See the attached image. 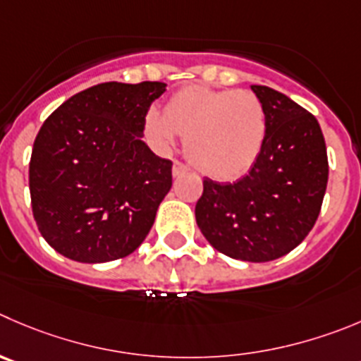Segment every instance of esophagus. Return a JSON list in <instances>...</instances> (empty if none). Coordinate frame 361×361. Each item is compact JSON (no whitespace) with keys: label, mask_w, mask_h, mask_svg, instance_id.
I'll use <instances>...</instances> for the list:
<instances>
[{"label":"esophagus","mask_w":361,"mask_h":361,"mask_svg":"<svg viewBox=\"0 0 361 361\" xmlns=\"http://www.w3.org/2000/svg\"><path fill=\"white\" fill-rule=\"evenodd\" d=\"M188 171V168L184 166L183 163H178V161H175L173 166H171V173H173V177H180V175H184Z\"/></svg>","instance_id":"obj_1"}]
</instances>
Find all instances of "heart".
<instances>
[{"label": "heart", "instance_id": "obj_1", "mask_svg": "<svg viewBox=\"0 0 361 361\" xmlns=\"http://www.w3.org/2000/svg\"><path fill=\"white\" fill-rule=\"evenodd\" d=\"M143 133L163 152L184 135L186 154L198 171L234 180L252 170L262 152L266 111L252 92L188 85L171 94L163 113H145Z\"/></svg>", "mask_w": 361, "mask_h": 361}]
</instances>
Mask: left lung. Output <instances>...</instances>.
Segmentation results:
<instances>
[{
	"mask_svg": "<svg viewBox=\"0 0 361 361\" xmlns=\"http://www.w3.org/2000/svg\"><path fill=\"white\" fill-rule=\"evenodd\" d=\"M266 111L262 152L238 183L204 178L195 207L212 248L246 262L293 252L315 225L328 184V156L319 122L287 95L252 85Z\"/></svg>",
	"mask_w": 361,
	"mask_h": 361,
	"instance_id": "obj_1",
	"label": "left lung"
}]
</instances>
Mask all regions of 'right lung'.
Listing matches in <instances>:
<instances>
[{"label":"right lung","mask_w":361,"mask_h":361,"mask_svg":"<svg viewBox=\"0 0 361 361\" xmlns=\"http://www.w3.org/2000/svg\"><path fill=\"white\" fill-rule=\"evenodd\" d=\"M159 81L95 85L40 127L30 161L33 218L71 260L109 262L135 252L171 188V161L143 143Z\"/></svg>","instance_id":"right-lung-1"}]
</instances>
